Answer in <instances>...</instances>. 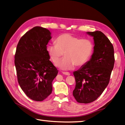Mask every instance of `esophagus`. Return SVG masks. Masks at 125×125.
Wrapping results in <instances>:
<instances>
[{"instance_id":"1","label":"esophagus","mask_w":125,"mask_h":125,"mask_svg":"<svg viewBox=\"0 0 125 125\" xmlns=\"http://www.w3.org/2000/svg\"><path fill=\"white\" fill-rule=\"evenodd\" d=\"M62 73L63 74H64V75H68V76H69V75H70V74L69 73V72H62Z\"/></svg>"}]
</instances>
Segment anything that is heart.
<instances>
[{
    "instance_id": "b5f03b06",
    "label": "heart",
    "mask_w": 125,
    "mask_h": 125,
    "mask_svg": "<svg viewBox=\"0 0 125 125\" xmlns=\"http://www.w3.org/2000/svg\"><path fill=\"white\" fill-rule=\"evenodd\" d=\"M56 44H50L46 49L53 63H57L64 55L65 57L57 64L63 70L73 69L75 65L82 66L89 60L94 51L91 41L80 38L69 33L62 34L56 38Z\"/></svg>"
}]
</instances>
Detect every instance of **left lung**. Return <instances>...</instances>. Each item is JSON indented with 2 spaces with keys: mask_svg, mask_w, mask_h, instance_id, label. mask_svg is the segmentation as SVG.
<instances>
[{
  "mask_svg": "<svg viewBox=\"0 0 125 125\" xmlns=\"http://www.w3.org/2000/svg\"><path fill=\"white\" fill-rule=\"evenodd\" d=\"M87 33L94 37V53L73 73L76 85L73 94L80 103H91L101 96L109 83L115 62L114 47L108 38L101 31Z\"/></svg>",
  "mask_w": 125,
  "mask_h": 125,
  "instance_id": "obj_1",
  "label": "left lung"
}]
</instances>
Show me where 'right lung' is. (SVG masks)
Instances as JSON below:
<instances>
[{"label":"right lung","mask_w":125,"mask_h":125,"mask_svg":"<svg viewBox=\"0 0 125 125\" xmlns=\"http://www.w3.org/2000/svg\"><path fill=\"white\" fill-rule=\"evenodd\" d=\"M51 39L49 30L34 27L20 39L15 55L17 80L29 98L42 101L52 93V83L58 70L50 61L46 45Z\"/></svg>","instance_id":"obj_1"}]
</instances>
